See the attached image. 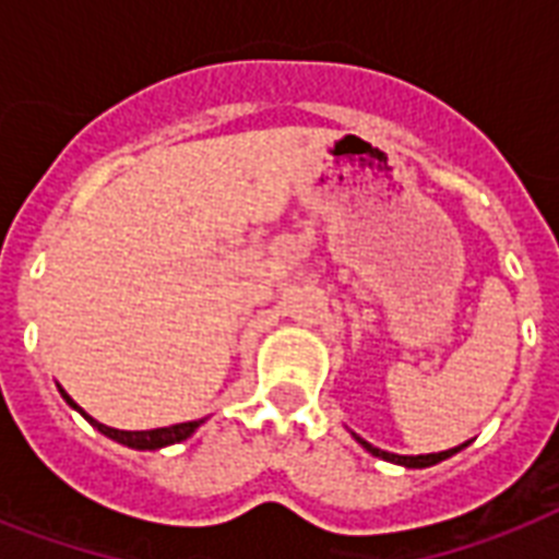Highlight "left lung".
<instances>
[{
	"mask_svg": "<svg viewBox=\"0 0 559 559\" xmlns=\"http://www.w3.org/2000/svg\"><path fill=\"white\" fill-rule=\"evenodd\" d=\"M362 447H366L371 455H377V459H385V461H394V464H403V467H429V464H438V461L450 459V455H455V452L461 450V447H467V443H461V447H455V450H447V452H432V455H394V452H385V450H377V447H371L368 441H362V438H357Z\"/></svg>",
	"mask_w": 559,
	"mask_h": 559,
	"instance_id": "obj_1",
	"label": "left lung"
}]
</instances>
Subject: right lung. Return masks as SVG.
<instances>
[{"label":"right lung","mask_w":559,"mask_h":559,"mask_svg":"<svg viewBox=\"0 0 559 559\" xmlns=\"http://www.w3.org/2000/svg\"><path fill=\"white\" fill-rule=\"evenodd\" d=\"M60 394H63V400L69 403L72 408H78L86 420H90L95 429H98L100 435H107V438H112V441L124 443V447H133V450H159V447H168V443H179L186 441L188 435L197 429V426L202 424V420H188V424H174V426H162V429H147V432H124V429H112V426H104L98 424L95 417H90L86 412H83L78 403H74L69 394H66L63 389H60Z\"/></svg>","instance_id":"1"}]
</instances>
